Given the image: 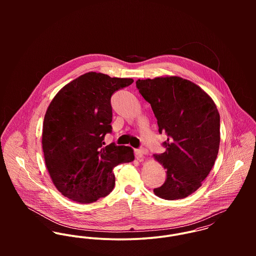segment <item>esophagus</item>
<instances>
[{
  "label": "esophagus",
  "instance_id": "34e87169",
  "mask_svg": "<svg viewBox=\"0 0 256 256\" xmlns=\"http://www.w3.org/2000/svg\"><path fill=\"white\" fill-rule=\"evenodd\" d=\"M135 154L137 158H143L145 154H148V150L146 148L135 150Z\"/></svg>",
  "mask_w": 256,
  "mask_h": 256
}]
</instances>
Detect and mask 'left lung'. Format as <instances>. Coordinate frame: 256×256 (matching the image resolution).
<instances>
[{
	"mask_svg": "<svg viewBox=\"0 0 256 256\" xmlns=\"http://www.w3.org/2000/svg\"><path fill=\"white\" fill-rule=\"evenodd\" d=\"M139 92L150 104L166 150L154 154L166 170L164 183L154 193L164 200L183 199L208 176L218 156L220 114L211 96L178 76L138 80Z\"/></svg>",
	"mask_w": 256,
	"mask_h": 256,
	"instance_id": "obj_1",
	"label": "left lung"
}]
</instances>
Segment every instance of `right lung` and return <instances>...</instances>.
Wrapping results in <instances>:
<instances>
[{
    "label": "right lung",
    "instance_id": "1",
    "mask_svg": "<svg viewBox=\"0 0 256 256\" xmlns=\"http://www.w3.org/2000/svg\"><path fill=\"white\" fill-rule=\"evenodd\" d=\"M134 82L88 72L63 86L46 110L42 129L44 160L57 190L90 204L113 190V168L134 160L131 146H104L111 132V96Z\"/></svg>",
    "mask_w": 256,
    "mask_h": 256
}]
</instances>
